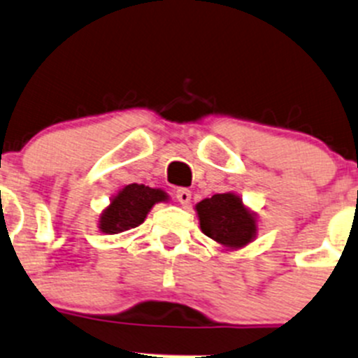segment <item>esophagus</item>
Wrapping results in <instances>:
<instances>
[{
    "instance_id": "1",
    "label": "esophagus",
    "mask_w": 358,
    "mask_h": 358,
    "mask_svg": "<svg viewBox=\"0 0 358 358\" xmlns=\"http://www.w3.org/2000/svg\"><path fill=\"white\" fill-rule=\"evenodd\" d=\"M176 199L182 203V206H188L192 202V192L186 188H179L176 192Z\"/></svg>"
}]
</instances>
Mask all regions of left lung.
<instances>
[{
  "instance_id": "1",
  "label": "left lung",
  "mask_w": 358,
  "mask_h": 358,
  "mask_svg": "<svg viewBox=\"0 0 358 358\" xmlns=\"http://www.w3.org/2000/svg\"><path fill=\"white\" fill-rule=\"evenodd\" d=\"M200 230L224 250H239L257 237V214L236 193H217L195 206Z\"/></svg>"
}]
</instances>
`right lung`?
Returning <instances> with one entry per match:
<instances>
[{
    "mask_svg": "<svg viewBox=\"0 0 358 358\" xmlns=\"http://www.w3.org/2000/svg\"><path fill=\"white\" fill-rule=\"evenodd\" d=\"M169 195L163 189L149 188L144 185H128L112 196L110 206L100 214L98 228L103 234H121L144 223L152 206L166 202Z\"/></svg>",
    "mask_w": 358,
    "mask_h": 358,
    "instance_id": "1",
    "label": "right lung"
}]
</instances>
